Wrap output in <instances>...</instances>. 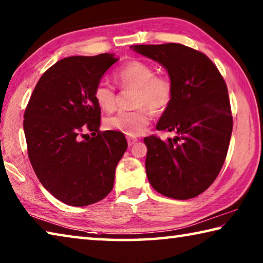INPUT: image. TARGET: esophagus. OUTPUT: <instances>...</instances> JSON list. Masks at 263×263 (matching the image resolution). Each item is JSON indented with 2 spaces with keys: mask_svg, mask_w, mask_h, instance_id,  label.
<instances>
[{
  "mask_svg": "<svg viewBox=\"0 0 263 263\" xmlns=\"http://www.w3.org/2000/svg\"><path fill=\"white\" fill-rule=\"evenodd\" d=\"M126 139H127V144H128V146H132V145H135V144H136V141L138 140L136 137H127Z\"/></svg>",
  "mask_w": 263,
  "mask_h": 263,
  "instance_id": "1",
  "label": "esophagus"
}]
</instances>
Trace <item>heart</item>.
<instances>
[{
  "label": "heart",
  "mask_w": 263,
  "mask_h": 263,
  "mask_svg": "<svg viewBox=\"0 0 263 263\" xmlns=\"http://www.w3.org/2000/svg\"><path fill=\"white\" fill-rule=\"evenodd\" d=\"M115 80L122 88L135 89L132 110L118 111L105 119L109 130L127 136L140 135L151 122L152 112L161 114L171 105L174 97V83L167 75H155L153 66L141 60H131L115 73ZM94 99L102 110L110 112L116 108V91L110 84L99 82Z\"/></svg>",
  "instance_id": "heart-1"
}]
</instances>
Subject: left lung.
Listing matches in <instances>:
<instances>
[{"mask_svg":"<svg viewBox=\"0 0 263 263\" xmlns=\"http://www.w3.org/2000/svg\"><path fill=\"white\" fill-rule=\"evenodd\" d=\"M131 48L161 64L174 83L157 130L175 137L144 139L149 183L167 197L194 198L213 183L228 155L233 118L224 78L204 53L182 44Z\"/></svg>","mask_w":263,"mask_h":263,"instance_id":"8db88e82","label":"left lung"}]
</instances>
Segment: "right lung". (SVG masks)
<instances>
[{
	"instance_id": "add662e5",
	"label": "right lung",
	"mask_w": 263,
	"mask_h": 263,
	"mask_svg": "<svg viewBox=\"0 0 263 263\" xmlns=\"http://www.w3.org/2000/svg\"><path fill=\"white\" fill-rule=\"evenodd\" d=\"M117 60L109 53L61 59L42 75L26 105L30 162L44 188L68 205L103 199L127 148L122 132L100 131L101 108L94 99L96 84Z\"/></svg>"
}]
</instances>
